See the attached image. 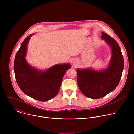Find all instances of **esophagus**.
<instances>
[{"mask_svg":"<svg viewBox=\"0 0 134 134\" xmlns=\"http://www.w3.org/2000/svg\"><path fill=\"white\" fill-rule=\"evenodd\" d=\"M74 64H76V63H74Z\"/></svg>","mask_w":134,"mask_h":134,"instance_id":"esophagus-1","label":"esophagus"}]
</instances>
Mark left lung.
<instances>
[{
  "mask_svg": "<svg viewBox=\"0 0 134 134\" xmlns=\"http://www.w3.org/2000/svg\"><path fill=\"white\" fill-rule=\"evenodd\" d=\"M101 39L111 47L112 57L106 69L97 71L91 68L77 69V83L81 91L87 98H101L118 86L124 69V58L117 41L108 34L102 32Z\"/></svg>",
  "mask_w": 134,
  "mask_h": 134,
  "instance_id": "obj_1",
  "label": "left lung"
}]
</instances>
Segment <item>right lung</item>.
I'll list each match as a JSON object with an SVG mask.
<instances>
[{
	"mask_svg": "<svg viewBox=\"0 0 134 134\" xmlns=\"http://www.w3.org/2000/svg\"><path fill=\"white\" fill-rule=\"evenodd\" d=\"M33 34L25 38L16 54L15 75L18 85L26 95L38 101H47L58 94L64 76L70 65H55L44 71L31 66L25 56L29 41Z\"/></svg>",
	"mask_w": 134,
	"mask_h": 134,
	"instance_id": "1",
	"label": "right lung"
}]
</instances>
